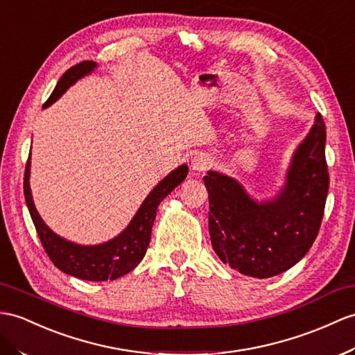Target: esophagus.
Here are the masks:
<instances>
[{
  "mask_svg": "<svg viewBox=\"0 0 355 355\" xmlns=\"http://www.w3.org/2000/svg\"><path fill=\"white\" fill-rule=\"evenodd\" d=\"M212 164H214L212 157H209L207 153H200L191 159V168L194 173H203L207 168H211Z\"/></svg>",
  "mask_w": 355,
  "mask_h": 355,
  "instance_id": "34e87169",
  "label": "esophagus"
}]
</instances>
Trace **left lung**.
Listing matches in <instances>:
<instances>
[{
  "mask_svg": "<svg viewBox=\"0 0 355 355\" xmlns=\"http://www.w3.org/2000/svg\"><path fill=\"white\" fill-rule=\"evenodd\" d=\"M325 123L316 114L293 152L279 194L254 200L236 179L218 171L203 178L209 197L214 252L233 270L256 279L282 274L315 243L328 193Z\"/></svg>",
  "mask_w": 355,
  "mask_h": 355,
  "instance_id": "1",
  "label": "left lung"
}]
</instances>
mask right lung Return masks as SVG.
I'll return each instance as SVG.
<instances>
[{"instance_id":"right-lung-1","label":"right lung","mask_w":355,"mask_h":355,"mask_svg":"<svg viewBox=\"0 0 355 355\" xmlns=\"http://www.w3.org/2000/svg\"><path fill=\"white\" fill-rule=\"evenodd\" d=\"M96 67L98 63L92 62V60L72 66L60 78L54 92L51 93V96L45 102L43 108L53 105L58 98H62V94L72 84L81 80L83 76L92 73ZM30 167L31 153L27 161V166H25L24 196L43 248H45L46 254L60 271L73 275L76 279L89 282L116 280L122 277V275L131 272L141 262V259L146 254V250H148L150 243V233L155 217H157L158 205L178 185L182 184L188 175L187 164H182V166H179L178 168L168 173L152 189L149 196L144 198V202L138 207L137 214L134 215L131 223L128 224V227L122 233H119L116 238L98 245H81L57 235L42 220L33 202L30 188Z\"/></svg>"}]
</instances>
